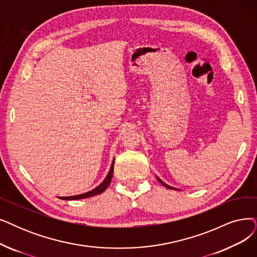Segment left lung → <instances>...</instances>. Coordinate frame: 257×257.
Masks as SVG:
<instances>
[{
    "label": "left lung",
    "instance_id": "obj_1",
    "mask_svg": "<svg viewBox=\"0 0 257 257\" xmlns=\"http://www.w3.org/2000/svg\"><path fill=\"white\" fill-rule=\"evenodd\" d=\"M157 179L159 180V182H160V183L162 184V186H163V187H166V188H168V189H171V190H177V189H175V188H173V187H170V186H168V184H166V183H164V182H163V181H162L161 179H159L158 177H157Z\"/></svg>",
    "mask_w": 257,
    "mask_h": 257
}]
</instances>
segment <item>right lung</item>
<instances>
[{
  "label": "right lung",
  "mask_w": 257,
  "mask_h": 257,
  "mask_svg": "<svg viewBox=\"0 0 257 257\" xmlns=\"http://www.w3.org/2000/svg\"><path fill=\"white\" fill-rule=\"evenodd\" d=\"M114 162L115 160H112V163H111V167H110V170L107 174L106 178L103 180V182H102L99 187H97L96 189L91 190L87 193H84V194H81V195H76V196H69V197H60L61 199H65V200H75V199H83V198H87V197H91V196H95V195H98V194H101L102 192H104L106 190V188L108 187V184L110 183V180H111V177H112V173H114Z\"/></svg>",
  "instance_id": "add662e5"
}]
</instances>
